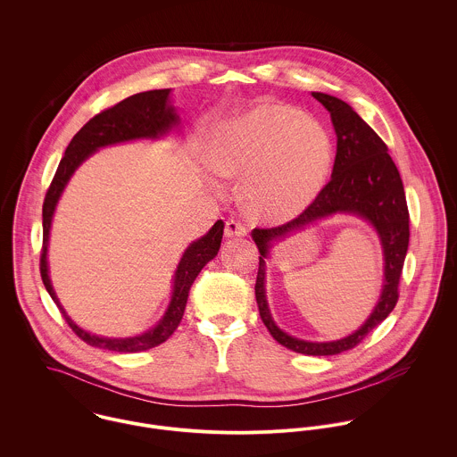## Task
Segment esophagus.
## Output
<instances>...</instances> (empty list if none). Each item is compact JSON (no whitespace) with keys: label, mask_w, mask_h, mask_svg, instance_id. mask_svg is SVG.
Instances as JSON below:
<instances>
[{"label":"esophagus","mask_w":457,"mask_h":457,"mask_svg":"<svg viewBox=\"0 0 457 457\" xmlns=\"http://www.w3.org/2000/svg\"><path fill=\"white\" fill-rule=\"evenodd\" d=\"M246 232H248L246 225L239 220H228L225 223V236L227 237H241V236H246Z\"/></svg>","instance_id":"1"}]
</instances>
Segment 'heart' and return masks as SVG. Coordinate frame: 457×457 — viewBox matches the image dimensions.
Wrapping results in <instances>:
<instances>
[{"mask_svg":"<svg viewBox=\"0 0 457 457\" xmlns=\"http://www.w3.org/2000/svg\"><path fill=\"white\" fill-rule=\"evenodd\" d=\"M332 158L324 125L278 102H262L225 121L211 140L212 169L243 179L248 207L270 221L290 220L317 198Z\"/></svg>","mask_w":457,"mask_h":457,"instance_id":"obj_1","label":"heart"}]
</instances>
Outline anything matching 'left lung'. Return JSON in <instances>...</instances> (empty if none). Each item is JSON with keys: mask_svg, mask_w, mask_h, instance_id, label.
I'll use <instances>...</instances> for the list:
<instances>
[{"mask_svg": "<svg viewBox=\"0 0 457 457\" xmlns=\"http://www.w3.org/2000/svg\"><path fill=\"white\" fill-rule=\"evenodd\" d=\"M312 95L330 112L337 137L332 176L317 198L297 218L270 228H253L252 236L261 252L255 297L263 326L279 345L304 355H336L355 348L391 315L399 299V278L410 241V214L403 181L387 153V144L343 100L326 93ZM334 212L359 213L378 228L386 257V285L376 312L359 331L328 344L303 342L285 335L270 319L262 288L264 259L272 238L284 237L288 231Z\"/></svg>", "mask_w": 457, "mask_h": 457, "instance_id": "left-lung-1", "label": "left lung"}]
</instances>
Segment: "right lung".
Returning <instances> with one entry per match:
<instances>
[{
	"instance_id": "obj_1",
	"label": "right lung",
	"mask_w": 457,
	"mask_h": 457,
	"mask_svg": "<svg viewBox=\"0 0 457 457\" xmlns=\"http://www.w3.org/2000/svg\"><path fill=\"white\" fill-rule=\"evenodd\" d=\"M170 89H153V91H144L131 95L125 98L123 102L98 112L93 116L80 130L77 131L71 138V142L66 147L65 156L62 158L58 170L51 181V187L44 198V207H42V218H44V241H42V253H40V274L42 281L53 297V301L58 304L66 324L71 327V330L87 345L96 346V348H105L112 352H123V353H131V352H142L149 350L153 346H158L169 336L178 328L185 308L188 301V292L192 283L195 281L198 272L202 267L209 261H212L220 250L221 237H223V221L218 220L212 228L190 245V248L185 252L183 259L178 265L176 278H174V292H172V301L170 306L163 317V320L151 328L149 332H144L142 336L135 337H127V339H109V337H100V336H91L89 332L82 330L80 327L75 326L62 304L58 303V297L53 290L49 274H47V243H49V228H51V220L54 207L58 204V198L62 192L65 190L66 183L73 170L98 147L116 144V142H125V140H133V138H154L158 135H163L165 131L170 130L179 116H176L174 107L167 105Z\"/></svg>"
}]
</instances>
